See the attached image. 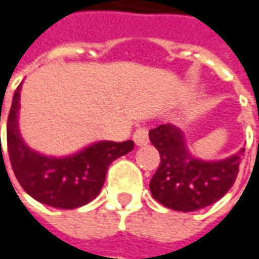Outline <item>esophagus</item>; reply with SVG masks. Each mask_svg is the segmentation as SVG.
Here are the masks:
<instances>
[{
	"instance_id": "34e87169",
	"label": "esophagus",
	"mask_w": 259,
	"mask_h": 259,
	"mask_svg": "<svg viewBox=\"0 0 259 259\" xmlns=\"http://www.w3.org/2000/svg\"><path fill=\"white\" fill-rule=\"evenodd\" d=\"M133 141L136 145H146L148 142H149V138H148V130L145 129V127H139V129L136 130L135 133H133Z\"/></svg>"
}]
</instances>
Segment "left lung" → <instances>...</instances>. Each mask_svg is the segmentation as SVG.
Wrapping results in <instances>:
<instances>
[{"label":"left lung","mask_w":259,"mask_h":259,"mask_svg":"<svg viewBox=\"0 0 259 259\" xmlns=\"http://www.w3.org/2000/svg\"><path fill=\"white\" fill-rule=\"evenodd\" d=\"M161 163L151 180L152 197L177 211H196L216 203L233 186L245 149L226 159L203 161L187 149L183 132L161 124L149 132Z\"/></svg>","instance_id":"obj_1"}]
</instances>
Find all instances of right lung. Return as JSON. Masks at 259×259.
I'll return each instance as SVG.
<instances>
[{
	"mask_svg": "<svg viewBox=\"0 0 259 259\" xmlns=\"http://www.w3.org/2000/svg\"><path fill=\"white\" fill-rule=\"evenodd\" d=\"M20 91L21 84L14 93L7 120V149L20 186L28 196L52 207L76 208L90 203L104 186L110 163L129 153L133 141H101L69 156H45L30 149L20 135Z\"/></svg>",
	"mask_w": 259,
	"mask_h": 259,
	"instance_id": "add662e5",
	"label": "right lung"
}]
</instances>
